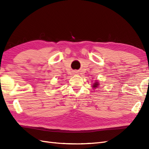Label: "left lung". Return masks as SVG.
Here are the masks:
<instances>
[{
  "instance_id": "left-lung-1",
  "label": "left lung",
  "mask_w": 149,
  "mask_h": 149,
  "mask_svg": "<svg viewBox=\"0 0 149 149\" xmlns=\"http://www.w3.org/2000/svg\"><path fill=\"white\" fill-rule=\"evenodd\" d=\"M99 84H100V83H99L97 81H96L95 83H94V84L93 85V88H94V89L97 88L99 86Z\"/></svg>"
}]
</instances>
